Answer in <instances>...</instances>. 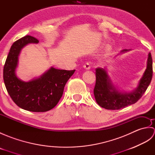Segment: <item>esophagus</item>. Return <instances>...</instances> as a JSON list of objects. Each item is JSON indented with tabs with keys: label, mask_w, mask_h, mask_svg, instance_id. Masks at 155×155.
<instances>
[{
	"label": "esophagus",
	"mask_w": 155,
	"mask_h": 155,
	"mask_svg": "<svg viewBox=\"0 0 155 155\" xmlns=\"http://www.w3.org/2000/svg\"><path fill=\"white\" fill-rule=\"evenodd\" d=\"M91 62H87L86 63H85L84 64V68L85 69H87V70H89V69L91 68Z\"/></svg>",
	"instance_id": "obj_1"
}]
</instances>
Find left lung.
<instances>
[{
  "mask_svg": "<svg viewBox=\"0 0 155 155\" xmlns=\"http://www.w3.org/2000/svg\"><path fill=\"white\" fill-rule=\"evenodd\" d=\"M129 50L124 49L121 52ZM153 77V59L149 53L147 68L139 84L130 93L119 91L114 86L105 68H96V84L94 88V95L97 104L108 110H118L128 105L134 104L145 93Z\"/></svg>",
  "mask_w": 155,
  "mask_h": 155,
  "instance_id": "8db88e82",
  "label": "left lung"
}]
</instances>
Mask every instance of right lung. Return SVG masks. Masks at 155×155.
I'll use <instances>...</instances> for the list:
<instances>
[{"mask_svg":"<svg viewBox=\"0 0 155 155\" xmlns=\"http://www.w3.org/2000/svg\"><path fill=\"white\" fill-rule=\"evenodd\" d=\"M38 42L37 38L27 35L12 44L3 69V79L8 94L18 107L31 112H46L57 104L66 83L75 70L51 67L40 77L28 82L19 79L16 68L20 52L27 45Z\"/></svg>","mask_w":155,"mask_h":155,"instance_id":"1","label":"right lung"}]
</instances>
